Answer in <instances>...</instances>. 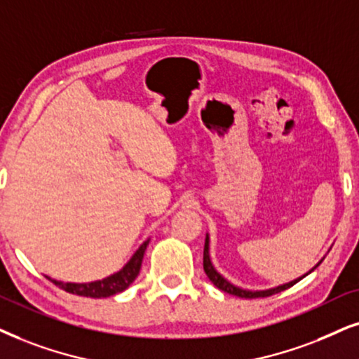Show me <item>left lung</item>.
I'll use <instances>...</instances> for the list:
<instances>
[{"label": "left lung", "instance_id": "left-lung-1", "mask_svg": "<svg viewBox=\"0 0 359 359\" xmlns=\"http://www.w3.org/2000/svg\"><path fill=\"white\" fill-rule=\"evenodd\" d=\"M316 266H318V265H316ZM316 266H315V269H316ZM315 269H313V270H315ZM203 270H205L208 280H210L217 288H220L222 292L235 294V297H240V298H265V297H271V294L280 293V292H283V290L293 287V285L297 283L298 280H302L303 276H305V275H303L302 278L290 281V283L280 285V287L271 288V290H262V292H250V290H242V288L235 287V285L230 283V281H226L224 276L219 273V271L213 269V265H212V262H210V253H208V235L205 237V247H203ZM311 271H308V273H311Z\"/></svg>", "mask_w": 359, "mask_h": 359}]
</instances>
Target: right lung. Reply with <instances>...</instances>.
Masks as SVG:
<instances>
[{
  "label": "right lung",
  "instance_id": "add662e5",
  "mask_svg": "<svg viewBox=\"0 0 359 359\" xmlns=\"http://www.w3.org/2000/svg\"><path fill=\"white\" fill-rule=\"evenodd\" d=\"M147 245H149V240H146V242L140 245L139 250L135 252L133 258L126 263L124 269L119 270L114 275L107 276V278L104 280L90 281V283H62V281H57L53 278L49 280H51L56 287L65 290V292L79 294V297H89V298L112 297V294L124 292V290L129 287L135 278H137Z\"/></svg>",
  "mask_w": 359,
  "mask_h": 359
}]
</instances>
